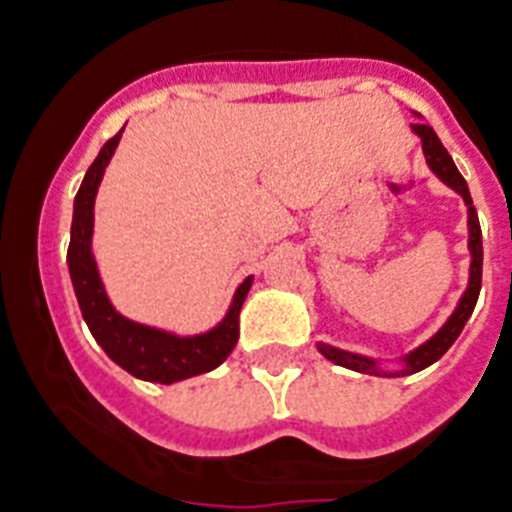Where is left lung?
I'll return each instance as SVG.
<instances>
[{
	"label": "left lung",
	"mask_w": 512,
	"mask_h": 512,
	"mask_svg": "<svg viewBox=\"0 0 512 512\" xmlns=\"http://www.w3.org/2000/svg\"><path fill=\"white\" fill-rule=\"evenodd\" d=\"M419 117V114H416ZM414 135H419L422 140L424 158H427V166L437 174L442 184H448L450 190H455L463 197V203L468 208V252H471V265H468V286L461 294L458 304H455L453 315L442 322V328L437 330L435 336L427 338L422 346H416L414 351L403 354L395 359L398 367L385 369L380 359H372V356L354 354V351L338 349V346H330V343H317V351H320L328 362L338 364V367L354 369V372H364V375H375V377H406L414 375V372H422L424 367L435 364L445 351L455 343V338L461 336L463 325L468 322L471 312L476 307V299H479V291H482V229H479V216H476V208L471 203V192H468L466 179L461 176V171L455 169L453 158L445 150V145L440 143V137L435 135V130L429 127L427 122L411 124Z\"/></svg>",
	"instance_id": "1"
}]
</instances>
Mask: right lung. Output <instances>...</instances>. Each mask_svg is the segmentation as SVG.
Wrapping results in <instances>:
<instances>
[{"mask_svg": "<svg viewBox=\"0 0 512 512\" xmlns=\"http://www.w3.org/2000/svg\"><path fill=\"white\" fill-rule=\"evenodd\" d=\"M122 132L124 130H119L98 150L96 161L90 163L83 184L77 190L67 265H70L72 289H75L85 325L111 362L127 369L137 380L171 385V382L203 375L226 362V356L231 354L239 338V312L252 286V276L236 286L234 299L221 322L195 336H179L171 330L130 320L111 304L101 273H98L96 255H93V208H96L103 171L117 150Z\"/></svg>", "mask_w": 512, "mask_h": 512, "instance_id": "add662e5", "label": "right lung"}]
</instances>
